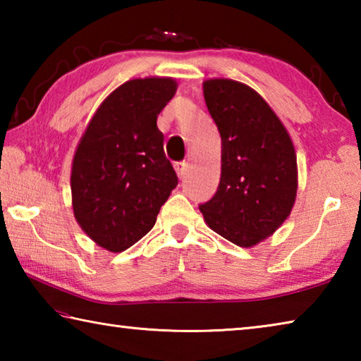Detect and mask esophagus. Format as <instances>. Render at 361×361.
<instances>
[{"instance_id": "obj_1", "label": "esophagus", "mask_w": 361, "mask_h": 361, "mask_svg": "<svg viewBox=\"0 0 361 361\" xmlns=\"http://www.w3.org/2000/svg\"><path fill=\"white\" fill-rule=\"evenodd\" d=\"M175 170H176V173H178V176L180 178H185V175H186V172H188V162H176L175 164Z\"/></svg>"}]
</instances>
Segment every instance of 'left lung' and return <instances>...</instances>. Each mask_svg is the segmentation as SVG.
<instances>
[{
	"label": "left lung",
	"instance_id": "left-lung-1",
	"mask_svg": "<svg viewBox=\"0 0 361 361\" xmlns=\"http://www.w3.org/2000/svg\"><path fill=\"white\" fill-rule=\"evenodd\" d=\"M204 97L221 135V178L199 209L216 234L253 247L282 226L295 204V148L276 113L248 85L210 79Z\"/></svg>",
	"mask_w": 361,
	"mask_h": 361
}]
</instances>
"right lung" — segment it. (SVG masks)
Segmentation results:
<instances>
[{
	"label": "right lung",
	"mask_w": 361,
	"mask_h": 361,
	"mask_svg": "<svg viewBox=\"0 0 361 361\" xmlns=\"http://www.w3.org/2000/svg\"><path fill=\"white\" fill-rule=\"evenodd\" d=\"M175 92L170 78L127 81L102 103L78 145L73 210L85 234L109 252L148 234L178 185L156 124Z\"/></svg>",
	"instance_id": "obj_1"
}]
</instances>
